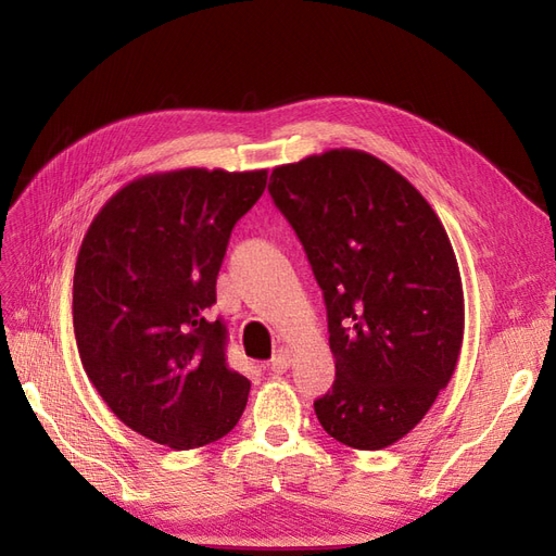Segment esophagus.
Segmentation results:
<instances>
[{"label":"esophagus","instance_id":"1","mask_svg":"<svg viewBox=\"0 0 556 556\" xmlns=\"http://www.w3.org/2000/svg\"><path fill=\"white\" fill-rule=\"evenodd\" d=\"M290 364H292V352L285 350V348H278L276 355L271 357V362H268V368H271V374L280 376V374L288 371Z\"/></svg>","mask_w":556,"mask_h":556}]
</instances>
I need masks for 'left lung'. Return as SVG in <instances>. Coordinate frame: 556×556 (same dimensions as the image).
<instances>
[{
  "label": "left lung",
  "instance_id": "8db88e82",
  "mask_svg": "<svg viewBox=\"0 0 556 556\" xmlns=\"http://www.w3.org/2000/svg\"><path fill=\"white\" fill-rule=\"evenodd\" d=\"M268 192L325 294L336 380L315 401L319 425L348 447H390L459 359L464 290L447 231L406 178L364 150L276 166Z\"/></svg>",
  "mask_w": 556,
  "mask_h": 556
}]
</instances>
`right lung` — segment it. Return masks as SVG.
Segmentation results:
<instances>
[{
	"instance_id": "1",
	"label": "right lung",
	"mask_w": 556,
	"mask_h": 556,
	"mask_svg": "<svg viewBox=\"0 0 556 556\" xmlns=\"http://www.w3.org/2000/svg\"><path fill=\"white\" fill-rule=\"evenodd\" d=\"M266 169H178L127 182L94 215L74 271V333L99 396L129 429L192 450L227 435L250 380L227 364L215 304L231 229Z\"/></svg>"
}]
</instances>
